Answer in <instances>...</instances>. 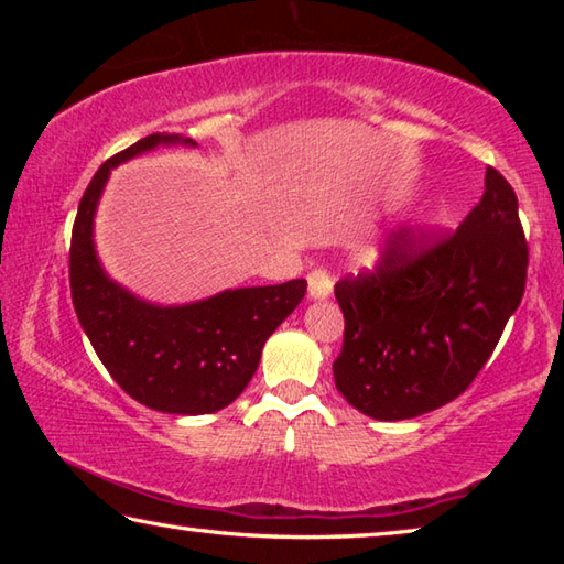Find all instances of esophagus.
I'll return each instance as SVG.
<instances>
[{"label":"esophagus","mask_w":564,"mask_h":564,"mask_svg":"<svg viewBox=\"0 0 564 564\" xmlns=\"http://www.w3.org/2000/svg\"><path fill=\"white\" fill-rule=\"evenodd\" d=\"M330 293H333V281H330L328 271H323V269L311 271V275H308V299L323 301V299H328Z\"/></svg>","instance_id":"1"}]
</instances>
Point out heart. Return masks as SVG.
<instances>
[{
	"label": "heart",
	"mask_w": 564,
	"mask_h": 564,
	"mask_svg": "<svg viewBox=\"0 0 564 564\" xmlns=\"http://www.w3.org/2000/svg\"><path fill=\"white\" fill-rule=\"evenodd\" d=\"M368 263H370V265H380V263H383V259H380L378 253H373V256H368Z\"/></svg>",
	"instance_id": "obj_1"
}]
</instances>
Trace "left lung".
I'll list each match as a JSON object with an SVG mask.
<instances>
[{"label":"left lung","instance_id":"obj_1","mask_svg":"<svg viewBox=\"0 0 564 564\" xmlns=\"http://www.w3.org/2000/svg\"><path fill=\"white\" fill-rule=\"evenodd\" d=\"M524 279L518 196L488 169L480 204L451 238L423 248L398 231L373 275L336 285L346 318L333 362L338 393L373 420H410L451 403L492 356Z\"/></svg>","mask_w":564,"mask_h":564}]
</instances>
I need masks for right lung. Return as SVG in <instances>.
Masks as SVG:
<instances>
[{
	"label": "right lung",
	"instance_id": "obj_1",
	"mask_svg": "<svg viewBox=\"0 0 564 564\" xmlns=\"http://www.w3.org/2000/svg\"><path fill=\"white\" fill-rule=\"evenodd\" d=\"M196 147L181 133H151L94 174L76 212L69 281L76 318L111 378L159 413H216L243 393L271 333L303 301L305 281L226 289L208 299L161 305L123 289L104 271L94 218L111 169L156 147Z\"/></svg>",
	"mask_w": 564,
	"mask_h": 564
}]
</instances>
